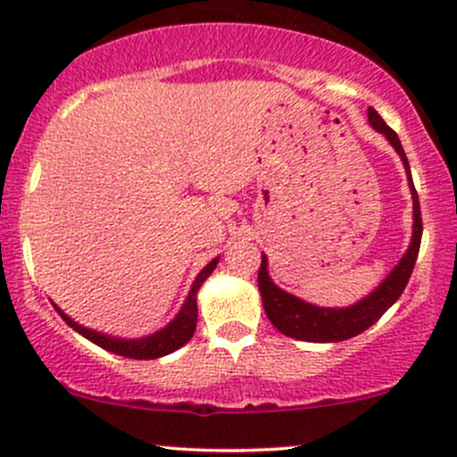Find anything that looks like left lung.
I'll return each instance as SVG.
<instances>
[{
  "label": "left lung",
  "instance_id": "1",
  "mask_svg": "<svg viewBox=\"0 0 457 457\" xmlns=\"http://www.w3.org/2000/svg\"><path fill=\"white\" fill-rule=\"evenodd\" d=\"M367 118H370L371 129L378 130L386 137V141L395 148L397 154L403 162V170H406L408 187H411L412 195V238L408 245L406 253L402 255V260L397 262V266L393 269L386 279L376 287L371 295L361 298L359 303L350 307H318L312 303L303 301L290 292L281 290L279 286H275L269 275V258L262 253V264L258 272V286L262 303H264V312L272 327L279 328L287 337L301 339V342H316V344H333V342H344V339L356 337L359 333H363L365 328H370L371 324L378 322L382 313L389 309L397 298L402 296L403 287H406L408 279H411L414 262H417L419 246H421V234H423V223H421V208H419V195L414 191L412 185V174L411 165H408L406 154L400 144V137L395 135V130L386 127L385 120L380 118L376 109H367Z\"/></svg>",
  "mask_w": 457,
  "mask_h": 457
}]
</instances>
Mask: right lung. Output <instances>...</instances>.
Instances as JSON below:
<instances>
[{"mask_svg":"<svg viewBox=\"0 0 457 457\" xmlns=\"http://www.w3.org/2000/svg\"><path fill=\"white\" fill-rule=\"evenodd\" d=\"M217 264H219V258H214L212 262H208V264L204 266L202 272L195 277V281H193L191 292H188L185 305L180 307V312L176 313V318L171 320L165 328L156 330V333L148 335V337L124 339V337H113V335L98 333V330L81 327V324L75 322L71 316H66V313L57 305L54 307L68 327L77 330V333L83 335L86 339H90L92 344L101 345L103 350H109V353L120 354V356H129V359H145V361L159 359V356L171 354L174 350L182 348V345L193 337V333H195V327H197V292L199 287H202V283L211 277V272L217 269Z\"/></svg>","mask_w":457,"mask_h":457,"instance_id":"obj_1","label":"right lung"}]
</instances>
